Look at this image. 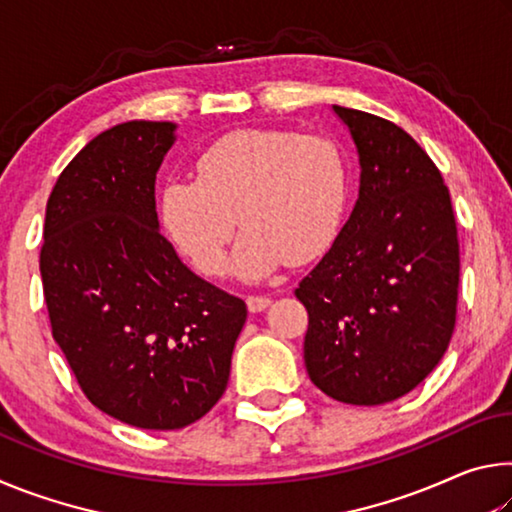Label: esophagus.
<instances>
[{
    "label": "esophagus",
    "instance_id": "34e87169",
    "mask_svg": "<svg viewBox=\"0 0 512 512\" xmlns=\"http://www.w3.org/2000/svg\"><path fill=\"white\" fill-rule=\"evenodd\" d=\"M246 302H248V309L253 311V314H259V311L271 307V298H266V296H248Z\"/></svg>",
    "mask_w": 512,
    "mask_h": 512
}]
</instances>
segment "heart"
I'll return each instance as SVG.
<instances>
[{
    "mask_svg": "<svg viewBox=\"0 0 512 512\" xmlns=\"http://www.w3.org/2000/svg\"><path fill=\"white\" fill-rule=\"evenodd\" d=\"M198 178L171 176L158 194L162 228L205 275H221L237 221L232 273L257 282L287 259L332 246L350 194L343 146L327 135L244 128L198 155ZM238 219H234V214Z\"/></svg>",
    "mask_w": 512,
    "mask_h": 512,
    "instance_id": "b5f03b06",
    "label": "heart"
}]
</instances>
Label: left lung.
I'll return each instance as SVG.
<instances>
[{
    "instance_id": "obj_1",
    "label": "left lung",
    "mask_w": 512,
    "mask_h": 512,
    "mask_svg": "<svg viewBox=\"0 0 512 512\" xmlns=\"http://www.w3.org/2000/svg\"><path fill=\"white\" fill-rule=\"evenodd\" d=\"M359 158V196L332 248L296 289L309 311L305 366L334 400L393 402L452 341L461 259L452 198L413 137L332 106Z\"/></svg>"
}]
</instances>
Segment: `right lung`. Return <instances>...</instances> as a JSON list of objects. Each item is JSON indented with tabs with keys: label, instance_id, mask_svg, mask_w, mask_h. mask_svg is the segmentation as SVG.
<instances>
[{
	"label": "right lung",
	"instance_id": "obj_1",
	"mask_svg": "<svg viewBox=\"0 0 512 512\" xmlns=\"http://www.w3.org/2000/svg\"><path fill=\"white\" fill-rule=\"evenodd\" d=\"M173 121H126L85 144L47 201L40 275L51 334L88 400L140 429H183L230 379L241 298L160 235L155 176Z\"/></svg>",
	"mask_w": 512,
	"mask_h": 512
}]
</instances>
